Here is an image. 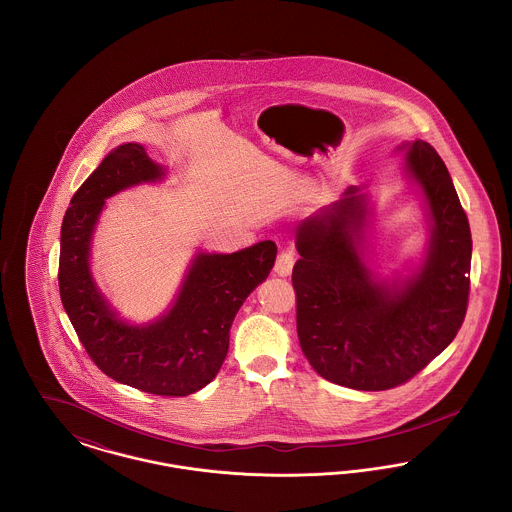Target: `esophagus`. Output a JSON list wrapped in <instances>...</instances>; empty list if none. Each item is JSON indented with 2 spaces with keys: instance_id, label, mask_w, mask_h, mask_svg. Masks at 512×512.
I'll return each mask as SVG.
<instances>
[{
  "instance_id": "34e87169",
  "label": "esophagus",
  "mask_w": 512,
  "mask_h": 512,
  "mask_svg": "<svg viewBox=\"0 0 512 512\" xmlns=\"http://www.w3.org/2000/svg\"><path fill=\"white\" fill-rule=\"evenodd\" d=\"M293 263H295V253H293L292 249H288V251H282V253L278 255V259H276L274 272H276L278 276H290Z\"/></svg>"
}]
</instances>
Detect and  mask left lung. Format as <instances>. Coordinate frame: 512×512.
Returning <instances> with one entry per match:
<instances>
[{"label": "left lung", "instance_id": "1", "mask_svg": "<svg viewBox=\"0 0 512 512\" xmlns=\"http://www.w3.org/2000/svg\"><path fill=\"white\" fill-rule=\"evenodd\" d=\"M403 178L426 213L428 244L407 274L380 276L368 257L370 195L347 188L295 230L297 336L322 378L380 391L411 380L457 336L468 303L472 238L436 149L403 142Z\"/></svg>", "mask_w": 512, "mask_h": 512}]
</instances>
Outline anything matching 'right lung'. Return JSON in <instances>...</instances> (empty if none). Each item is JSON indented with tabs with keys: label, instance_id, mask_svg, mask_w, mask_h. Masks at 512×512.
<instances>
[{
	"label": "right lung",
	"instance_id": "right-lung-1",
	"mask_svg": "<svg viewBox=\"0 0 512 512\" xmlns=\"http://www.w3.org/2000/svg\"><path fill=\"white\" fill-rule=\"evenodd\" d=\"M165 178L167 169L142 144H122L107 153L65 213L59 292L78 338L101 372L136 390L184 397L217 376L234 317L249 293L267 280L276 244L265 240L234 253L197 251L163 315L142 324L122 318L92 274L99 215L105 199Z\"/></svg>",
	"mask_w": 512,
	"mask_h": 512
}]
</instances>
